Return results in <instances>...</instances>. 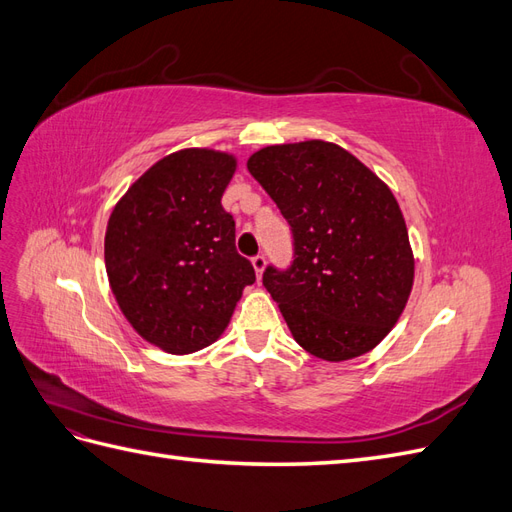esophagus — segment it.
<instances>
[{
  "mask_svg": "<svg viewBox=\"0 0 512 512\" xmlns=\"http://www.w3.org/2000/svg\"><path fill=\"white\" fill-rule=\"evenodd\" d=\"M252 265H254L256 275H258V277H262V271H265V265H267V258L262 256V254H256V256L252 258Z\"/></svg>",
  "mask_w": 512,
  "mask_h": 512,
  "instance_id": "1",
  "label": "esophagus"
}]
</instances>
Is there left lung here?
I'll return each instance as SVG.
<instances>
[{
	"label": "left lung",
	"instance_id": "1",
	"mask_svg": "<svg viewBox=\"0 0 512 512\" xmlns=\"http://www.w3.org/2000/svg\"><path fill=\"white\" fill-rule=\"evenodd\" d=\"M247 170L292 232L290 267L269 265L262 284L297 344L333 363L378 346L414 280L393 192L352 153L324 141L265 147Z\"/></svg>",
	"mask_w": 512,
	"mask_h": 512
}]
</instances>
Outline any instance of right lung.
Segmentation results:
<instances>
[{"mask_svg": "<svg viewBox=\"0 0 512 512\" xmlns=\"http://www.w3.org/2000/svg\"><path fill=\"white\" fill-rule=\"evenodd\" d=\"M235 168L220 151L170 153L132 183L108 220L104 260L121 312L170 354L215 342L243 288L256 282L222 207Z\"/></svg>", "mask_w": 512, "mask_h": 512, "instance_id": "add662e5", "label": "right lung"}]
</instances>
